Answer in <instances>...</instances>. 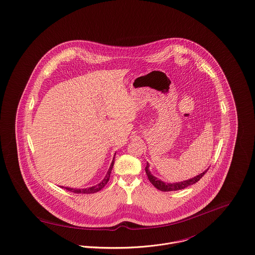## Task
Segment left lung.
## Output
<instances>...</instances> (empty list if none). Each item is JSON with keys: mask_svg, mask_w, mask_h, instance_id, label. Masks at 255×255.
<instances>
[{"mask_svg": "<svg viewBox=\"0 0 255 255\" xmlns=\"http://www.w3.org/2000/svg\"><path fill=\"white\" fill-rule=\"evenodd\" d=\"M149 163L147 162V166L145 168V171H146V174L148 176V179L149 181L152 183V185L157 188L158 190L162 191V192H171V191H179V190H183L189 186H192L194 184H196L198 181H200L202 179V177L207 173V171L209 170V168L204 171L203 173H201L200 175L192 178V179H189V180H186V181H183V182H178V183H165L163 182L162 180L156 178L154 175H152L151 171L149 170Z\"/></svg>", "mask_w": 255, "mask_h": 255, "instance_id": "obj_1", "label": "left lung"}]
</instances>
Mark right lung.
<instances>
[{
    "instance_id": "1",
    "label": "right lung",
    "mask_w": 255,
    "mask_h": 255,
    "mask_svg": "<svg viewBox=\"0 0 255 255\" xmlns=\"http://www.w3.org/2000/svg\"><path fill=\"white\" fill-rule=\"evenodd\" d=\"M115 155L116 153L114 154V157H113V160L111 162V165L104 177V179L97 185L95 186H92V187H89V188H83V189H77V188H69V187H61V188H64L66 189L67 191H70L72 193H75V194H94V193H97L99 192L100 190H102L105 185L107 184V182L109 181V178H110V174H111V171H112V168H113V165H114V160H115Z\"/></svg>"
}]
</instances>
